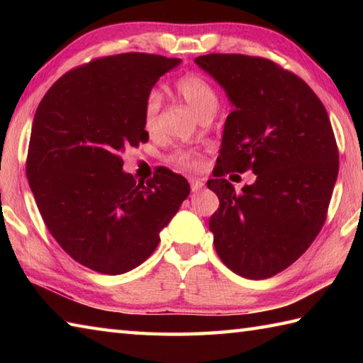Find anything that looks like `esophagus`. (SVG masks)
<instances>
[{
  "instance_id": "esophagus-1",
  "label": "esophagus",
  "mask_w": 363,
  "mask_h": 363,
  "mask_svg": "<svg viewBox=\"0 0 363 363\" xmlns=\"http://www.w3.org/2000/svg\"><path fill=\"white\" fill-rule=\"evenodd\" d=\"M189 182H190L191 191H199V190L204 187V182L201 179H196V177H190Z\"/></svg>"
}]
</instances>
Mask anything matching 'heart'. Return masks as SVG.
<instances>
[{
    "label": "heart",
    "instance_id": "b5f03b06",
    "mask_svg": "<svg viewBox=\"0 0 363 363\" xmlns=\"http://www.w3.org/2000/svg\"><path fill=\"white\" fill-rule=\"evenodd\" d=\"M174 90L199 115V118L213 115V112L217 111L220 103L217 90L201 74L190 73L182 76L174 82ZM160 106L162 98L159 91H148L143 101V128L148 133H154L159 126ZM168 162L176 167L191 169L199 165V154L191 150H177L168 157Z\"/></svg>",
    "mask_w": 363,
    "mask_h": 363
}]
</instances>
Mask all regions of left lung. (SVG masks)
<instances>
[{"mask_svg":"<svg viewBox=\"0 0 363 363\" xmlns=\"http://www.w3.org/2000/svg\"><path fill=\"white\" fill-rule=\"evenodd\" d=\"M195 62L226 90L228 115L213 179L220 207L209 220L230 272L267 279L298 260L325 225L338 174L326 107L307 84L265 57L212 52ZM252 171L237 194L224 177Z\"/></svg>","mask_w":363,"mask_h":363,"instance_id":"left-lung-1","label":"left lung"}]
</instances>
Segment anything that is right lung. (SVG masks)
<instances>
[{
  "label": "right lung",
  "mask_w": 363,
  "mask_h": 363,
  "mask_svg": "<svg viewBox=\"0 0 363 363\" xmlns=\"http://www.w3.org/2000/svg\"><path fill=\"white\" fill-rule=\"evenodd\" d=\"M179 62L148 52L98 57L67 72L37 107L29 187L54 240L94 272L121 274L143 264L190 194L186 177L168 168L137 182L121 159L148 142L145 96Z\"/></svg>",
  "instance_id": "right-lung-1"
}]
</instances>
